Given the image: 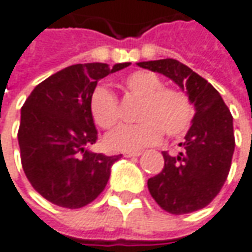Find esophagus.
<instances>
[{"label": "esophagus", "instance_id": "esophagus-1", "mask_svg": "<svg viewBox=\"0 0 252 252\" xmlns=\"http://www.w3.org/2000/svg\"><path fill=\"white\" fill-rule=\"evenodd\" d=\"M123 155H124L126 158H134V157H139V155H141V152H139V151H137V152H132V151H126Z\"/></svg>", "mask_w": 252, "mask_h": 252}]
</instances>
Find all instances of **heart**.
I'll list each match as a JSON object with an SVG mask.
<instances>
[{
	"label": "heart",
	"mask_w": 252,
	"mask_h": 252,
	"mask_svg": "<svg viewBox=\"0 0 252 252\" xmlns=\"http://www.w3.org/2000/svg\"><path fill=\"white\" fill-rule=\"evenodd\" d=\"M126 90L142 100L138 111L139 124L118 126L105 137V145L111 151H138L158 144L163 132L169 138L183 135L194 117V105L189 94L165 87L163 80L155 73L138 70L124 80ZM94 123L103 129H110L121 118L120 103L113 92L97 86L89 100Z\"/></svg>",
	"instance_id": "b5f03b06"
}]
</instances>
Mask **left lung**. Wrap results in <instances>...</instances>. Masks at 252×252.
I'll use <instances>...</instances> for the list:
<instances>
[{
    "mask_svg": "<svg viewBox=\"0 0 252 252\" xmlns=\"http://www.w3.org/2000/svg\"><path fill=\"white\" fill-rule=\"evenodd\" d=\"M138 66L158 71L185 89L196 114L188 131L183 151L176 157L162 152L165 165L148 179L154 200L170 214L200 210L221 190L234 154L233 115L210 83L175 59L139 62Z\"/></svg>",
    "mask_w": 252,
    "mask_h": 252,
    "instance_id": "left-lung-1",
    "label": "left lung"
}]
</instances>
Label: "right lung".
<instances>
[{"label":"right lung","mask_w":252,"mask_h":252,"mask_svg":"<svg viewBox=\"0 0 252 252\" xmlns=\"http://www.w3.org/2000/svg\"><path fill=\"white\" fill-rule=\"evenodd\" d=\"M126 66L129 63L69 66L39 83L22 105L21 163L32 188L50 203L80 209L104 190L111 165L121 155L87 149L97 141L89 100L100 79Z\"/></svg>","instance_id":"1"}]
</instances>
